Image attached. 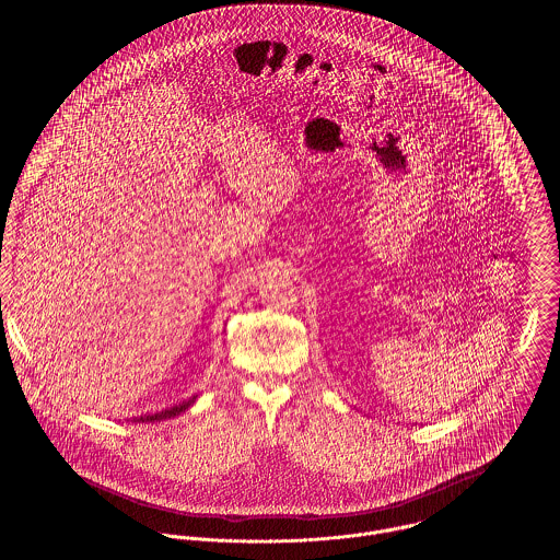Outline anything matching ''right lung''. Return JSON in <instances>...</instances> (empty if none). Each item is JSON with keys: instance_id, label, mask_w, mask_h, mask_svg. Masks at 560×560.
<instances>
[{"instance_id": "1", "label": "right lung", "mask_w": 560, "mask_h": 560, "mask_svg": "<svg viewBox=\"0 0 560 560\" xmlns=\"http://www.w3.org/2000/svg\"><path fill=\"white\" fill-rule=\"evenodd\" d=\"M197 399V395L195 397H190V399L183 400V402H178V405H174V407H167V409H163L160 413H151V416H140V418H133L132 422H142V424H147V422H161V420H170V418H176V416H180V413H185L188 407L195 402Z\"/></svg>"}]
</instances>
